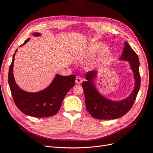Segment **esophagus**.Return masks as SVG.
<instances>
[{
  "mask_svg": "<svg viewBox=\"0 0 153 153\" xmlns=\"http://www.w3.org/2000/svg\"><path fill=\"white\" fill-rule=\"evenodd\" d=\"M76 83H77V84H79V85H80V84H81L82 83V79L81 78V77H80V76H77L76 77Z\"/></svg>",
  "mask_w": 153,
  "mask_h": 153,
  "instance_id": "34e87169",
  "label": "esophagus"
}]
</instances>
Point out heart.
Masks as SVG:
<instances>
[{
	"label": "heart",
	"instance_id": "b5f03b06",
	"mask_svg": "<svg viewBox=\"0 0 153 153\" xmlns=\"http://www.w3.org/2000/svg\"><path fill=\"white\" fill-rule=\"evenodd\" d=\"M99 53V55L94 63H97L100 60L106 59L111 55V49L108 47H104L103 44L100 42H93L87 46L83 51V55L85 57H90ZM92 66V64H91Z\"/></svg>",
	"mask_w": 153,
	"mask_h": 153
}]
</instances>
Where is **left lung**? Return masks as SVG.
I'll use <instances>...</instances> for the list:
<instances>
[{
  "label": "left lung",
  "mask_w": 153,
  "mask_h": 153,
  "mask_svg": "<svg viewBox=\"0 0 153 153\" xmlns=\"http://www.w3.org/2000/svg\"><path fill=\"white\" fill-rule=\"evenodd\" d=\"M119 60L128 61L134 73L135 85L133 91L127 98L119 101H113L100 94L96 88L94 80L97 71H90L86 73V80L83 82L86 109L95 119L110 120L120 118L126 114L133 106L140 86L139 60L137 54L125 41V48Z\"/></svg>",
  "instance_id": "left-lung-1"
}]
</instances>
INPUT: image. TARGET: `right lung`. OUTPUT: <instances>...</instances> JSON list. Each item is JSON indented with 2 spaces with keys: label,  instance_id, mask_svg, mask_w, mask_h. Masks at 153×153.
I'll return each mask as SVG.
<instances>
[{
  "label": "right lung",
  "instance_id": "add662e5",
  "mask_svg": "<svg viewBox=\"0 0 153 153\" xmlns=\"http://www.w3.org/2000/svg\"><path fill=\"white\" fill-rule=\"evenodd\" d=\"M40 35L39 33H33L36 37ZM30 39H27L20 47L25 45ZM15 53L9 69L8 83L16 105L23 113L31 117H47L55 115L60 110L64 97L74 86L75 75L63 76L56 74L45 89L37 93L27 92L20 88L14 78L13 72Z\"/></svg>",
  "mask_w": 153,
  "mask_h": 153
}]
</instances>
